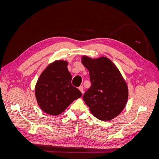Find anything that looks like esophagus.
<instances>
[{
  "mask_svg": "<svg viewBox=\"0 0 159 159\" xmlns=\"http://www.w3.org/2000/svg\"><path fill=\"white\" fill-rule=\"evenodd\" d=\"M79 89H80V91H81V93H84V87H83V85H80V87H79Z\"/></svg>",
  "mask_w": 159,
  "mask_h": 159,
  "instance_id": "obj_1",
  "label": "esophagus"
}]
</instances>
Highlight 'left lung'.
<instances>
[{
    "mask_svg": "<svg viewBox=\"0 0 159 159\" xmlns=\"http://www.w3.org/2000/svg\"><path fill=\"white\" fill-rule=\"evenodd\" d=\"M81 63L89 72L91 85L83 99L91 113L102 121L116 117L125 107L128 87L119 70L107 57L82 56Z\"/></svg>",
    "mask_w": 159,
    "mask_h": 159,
    "instance_id": "1",
    "label": "left lung"
}]
</instances>
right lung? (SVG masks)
I'll use <instances>...</instances> for the list:
<instances>
[{
  "mask_svg": "<svg viewBox=\"0 0 159 159\" xmlns=\"http://www.w3.org/2000/svg\"><path fill=\"white\" fill-rule=\"evenodd\" d=\"M67 66V61L56 60L46 67L37 81V103L43 111L49 115H60L82 95L71 85L72 76Z\"/></svg>",
  "mask_w": 159,
  "mask_h": 159,
  "instance_id": "obj_1",
  "label": "right lung"
}]
</instances>
